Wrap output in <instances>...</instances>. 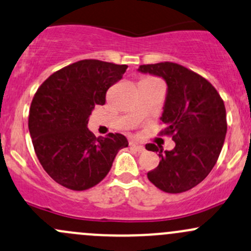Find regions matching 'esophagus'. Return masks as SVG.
<instances>
[{"instance_id": "esophagus-1", "label": "esophagus", "mask_w": 251, "mask_h": 251, "mask_svg": "<svg viewBox=\"0 0 251 251\" xmlns=\"http://www.w3.org/2000/svg\"><path fill=\"white\" fill-rule=\"evenodd\" d=\"M130 146L132 147V148H134V149H136L138 152H143L144 150H146V149H144L143 146H141V144H138V143H137V142H134V141H131L130 142Z\"/></svg>"}]
</instances>
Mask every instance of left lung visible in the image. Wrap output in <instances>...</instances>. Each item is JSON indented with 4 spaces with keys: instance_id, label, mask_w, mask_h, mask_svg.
I'll list each match as a JSON object with an SVG mask.
<instances>
[{
    "instance_id": "1",
    "label": "left lung",
    "mask_w": 251,
    "mask_h": 251,
    "mask_svg": "<svg viewBox=\"0 0 251 251\" xmlns=\"http://www.w3.org/2000/svg\"><path fill=\"white\" fill-rule=\"evenodd\" d=\"M143 73L162 77L167 97L160 134L171 136V151L149 143L147 150L159 152L160 163L148 179L168 194H180L200 184L219 159L225 142L227 121L223 99L205 78L174 62L139 66Z\"/></svg>"
}]
</instances>
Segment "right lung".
<instances>
[{
    "instance_id": "add662e5",
    "label": "right lung",
    "mask_w": 251,
    "mask_h": 251,
    "mask_svg": "<svg viewBox=\"0 0 251 251\" xmlns=\"http://www.w3.org/2000/svg\"><path fill=\"white\" fill-rule=\"evenodd\" d=\"M126 65L80 60L52 73L33 96L28 114L35 152L52 180L75 191L97 185L118 151L128 146L121 133L95 137L86 127L95 105L123 78Z\"/></svg>"
}]
</instances>
